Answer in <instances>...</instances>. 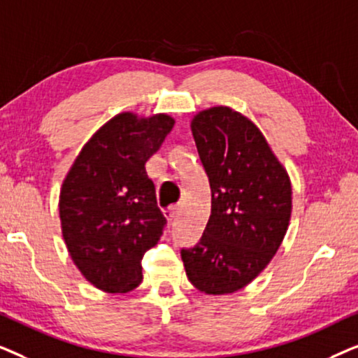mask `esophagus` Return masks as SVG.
<instances>
[{"label": "esophagus", "instance_id": "obj_1", "mask_svg": "<svg viewBox=\"0 0 358 358\" xmlns=\"http://www.w3.org/2000/svg\"><path fill=\"white\" fill-rule=\"evenodd\" d=\"M178 210H179L178 205H171V207H168V208L164 210L166 218H168L169 222H171V220H174V218H176V215H178Z\"/></svg>", "mask_w": 358, "mask_h": 358}]
</instances>
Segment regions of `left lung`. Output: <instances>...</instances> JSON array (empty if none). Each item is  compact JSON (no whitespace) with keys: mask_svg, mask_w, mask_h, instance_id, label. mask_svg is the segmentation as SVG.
I'll list each match as a JSON object with an SVG mask.
<instances>
[{"mask_svg":"<svg viewBox=\"0 0 358 358\" xmlns=\"http://www.w3.org/2000/svg\"><path fill=\"white\" fill-rule=\"evenodd\" d=\"M212 190V213L194 248L180 249L190 283L227 295L251 283L280 248L292 215V184L261 130L218 106L190 124Z\"/></svg>","mask_w":358,"mask_h":358,"instance_id":"8db88e82","label":"left lung"}]
</instances>
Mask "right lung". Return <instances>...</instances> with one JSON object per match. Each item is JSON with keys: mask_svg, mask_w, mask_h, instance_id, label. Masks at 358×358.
Here are the masks:
<instances>
[{"mask_svg": "<svg viewBox=\"0 0 358 358\" xmlns=\"http://www.w3.org/2000/svg\"><path fill=\"white\" fill-rule=\"evenodd\" d=\"M173 127L166 114L122 112L83 146L63 180V239L75 266L102 292L138 287L141 259L163 234L166 218L145 164Z\"/></svg>", "mask_w": 358, "mask_h": 358, "instance_id": "1", "label": "right lung"}]
</instances>
